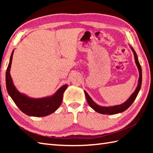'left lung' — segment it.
<instances>
[{"label":"left lung","mask_w":153,"mask_h":153,"mask_svg":"<svg viewBox=\"0 0 153 153\" xmlns=\"http://www.w3.org/2000/svg\"><path fill=\"white\" fill-rule=\"evenodd\" d=\"M131 50L133 51V53H134V54L135 63H136V64H137V68H138L139 71V81H138V85L137 87V88H136L134 93L132 94L131 97H129V98L124 103H123L122 105L110 106V107H103V106H100L97 105V104L95 102H94L93 101V100L90 98V97L89 96L88 94L87 93V92L85 91L87 102H88L89 106L91 107L93 110H95L96 112L100 113V114H115L122 112L123 111H125L126 110L128 109L129 107L132 105V103L134 102L135 99H136V97H137L139 90H140V89H141V86L142 70H141V65L139 62L137 54H136L135 51L134 50V48H131Z\"/></svg>","instance_id":"8db88e82"}]
</instances>
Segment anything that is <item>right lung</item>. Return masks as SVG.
Returning a JSON list of instances; mask_svg holds the SVG:
<instances>
[{
    "label": "right lung",
    "mask_w": 153,
    "mask_h": 153,
    "mask_svg": "<svg viewBox=\"0 0 153 153\" xmlns=\"http://www.w3.org/2000/svg\"><path fill=\"white\" fill-rule=\"evenodd\" d=\"M13 53L14 51H12V53L6 72V89L13 101L22 112L28 116L36 117L45 116L56 111L62 101L63 93L68 85H64L60 87L57 92L52 97H45L43 99H31L27 96L22 95L15 88L10 74Z\"/></svg>",
    "instance_id": "right-lung-1"
}]
</instances>
